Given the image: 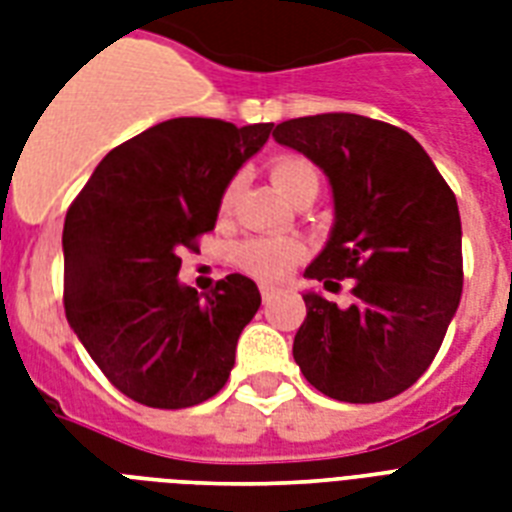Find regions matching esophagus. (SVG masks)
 Here are the masks:
<instances>
[{
	"label": "esophagus",
	"mask_w": 512,
	"mask_h": 512,
	"mask_svg": "<svg viewBox=\"0 0 512 512\" xmlns=\"http://www.w3.org/2000/svg\"><path fill=\"white\" fill-rule=\"evenodd\" d=\"M281 289L279 287H271V284H260V295H263V303L268 305L271 300H276L279 297Z\"/></svg>",
	"instance_id": "34e87169"
}]
</instances>
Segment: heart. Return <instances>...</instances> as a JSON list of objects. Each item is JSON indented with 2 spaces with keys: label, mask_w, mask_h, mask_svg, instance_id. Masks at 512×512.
Returning <instances> with one entry per match:
<instances>
[{
  "label": "heart",
  "mask_w": 512,
  "mask_h": 512,
  "mask_svg": "<svg viewBox=\"0 0 512 512\" xmlns=\"http://www.w3.org/2000/svg\"><path fill=\"white\" fill-rule=\"evenodd\" d=\"M271 180L287 199H292L305 185H319V172L305 156H281L271 162ZM239 180H231L220 193V212L228 215L236 201ZM305 255V247L297 239L289 236H252V239L239 241L233 247V263L241 271L263 281H279L292 271V265Z\"/></svg>",
  "instance_id": "1"
}]
</instances>
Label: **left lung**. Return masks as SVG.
I'll use <instances>...</instances> for the list:
<instances>
[{"label":"left lung","mask_w":512,"mask_h":512,"mask_svg":"<svg viewBox=\"0 0 512 512\" xmlns=\"http://www.w3.org/2000/svg\"><path fill=\"white\" fill-rule=\"evenodd\" d=\"M273 138L332 183L335 228L305 276L329 292L356 281L350 308L303 295L292 356L324 396L388 401L425 374L460 305L457 199L409 132L369 116H300L276 124Z\"/></svg>","instance_id":"obj_1"}]
</instances>
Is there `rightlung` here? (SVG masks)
<instances>
[{"instance_id": "obj_1", "label": "right lung", "mask_w": 512, "mask_h": 512, "mask_svg": "<svg viewBox=\"0 0 512 512\" xmlns=\"http://www.w3.org/2000/svg\"><path fill=\"white\" fill-rule=\"evenodd\" d=\"M273 124L180 116L108 151L63 225L66 319L108 382L154 409L207 401L260 308L231 273L201 297L177 281L180 252L215 228L220 193Z\"/></svg>"}]
</instances>
